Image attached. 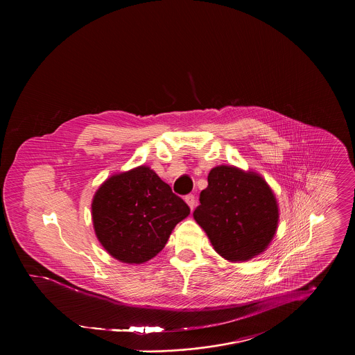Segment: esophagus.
Masks as SVG:
<instances>
[{"instance_id": "34e87169", "label": "esophagus", "mask_w": 355, "mask_h": 355, "mask_svg": "<svg viewBox=\"0 0 355 355\" xmlns=\"http://www.w3.org/2000/svg\"><path fill=\"white\" fill-rule=\"evenodd\" d=\"M184 201H186V203L190 206V209H191V210L194 209V206H196V197H194L193 194L186 196V197H184Z\"/></svg>"}]
</instances>
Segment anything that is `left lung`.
<instances>
[{
    "instance_id": "left-lung-1",
    "label": "left lung",
    "mask_w": 355,
    "mask_h": 355,
    "mask_svg": "<svg viewBox=\"0 0 355 355\" xmlns=\"http://www.w3.org/2000/svg\"><path fill=\"white\" fill-rule=\"evenodd\" d=\"M194 220L213 249L230 262L263 253L279 227V203L266 180L252 169L218 165L207 175V187Z\"/></svg>"
}]
</instances>
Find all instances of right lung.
<instances>
[{
  "label": "right lung",
  "mask_w": 355,
  "mask_h": 355,
  "mask_svg": "<svg viewBox=\"0 0 355 355\" xmlns=\"http://www.w3.org/2000/svg\"><path fill=\"white\" fill-rule=\"evenodd\" d=\"M190 207L148 165L107 178L92 202L102 248L124 263H144L166 245Z\"/></svg>",
  "instance_id": "obj_1"
}]
</instances>
